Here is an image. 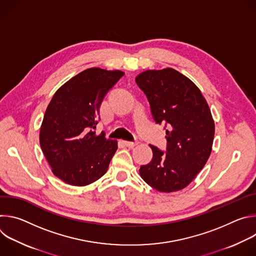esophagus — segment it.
<instances>
[{
    "label": "esophagus",
    "instance_id": "esophagus-1",
    "mask_svg": "<svg viewBox=\"0 0 256 256\" xmlns=\"http://www.w3.org/2000/svg\"><path fill=\"white\" fill-rule=\"evenodd\" d=\"M124 146H126V147H128V148H132V147H134V146L138 144L136 142H128V140H124Z\"/></svg>",
    "mask_w": 256,
    "mask_h": 256
}]
</instances>
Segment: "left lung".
<instances>
[{
  "mask_svg": "<svg viewBox=\"0 0 256 256\" xmlns=\"http://www.w3.org/2000/svg\"><path fill=\"white\" fill-rule=\"evenodd\" d=\"M157 124H167V152L149 144L152 161L140 168L142 180L161 192L186 188L204 167L212 147L214 122L198 87L172 68L147 70L136 77Z\"/></svg>",
  "mask_w": 256,
  "mask_h": 256,
  "instance_id": "left-lung-1",
  "label": "left lung"
}]
</instances>
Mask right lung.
<instances>
[{"label": "right lung", "instance_id": "add662e5", "mask_svg": "<svg viewBox=\"0 0 256 256\" xmlns=\"http://www.w3.org/2000/svg\"><path fill=\"white\" fill-rule=\"evenodd\" d=\"M124 72L87 68L54 94L46 110L40 142L52 173L66 184L89 186L102 177L118 150V140L96 134L100 104Z\"/></svg>", "mask_w": 256, "mask_h": 256}]
</instances>
